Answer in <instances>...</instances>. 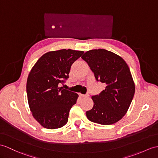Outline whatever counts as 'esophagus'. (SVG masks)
<instances>
[{
	"instance_id": "esophagus-1",
	"label": "esophagus",
	"mask_w": 158,
	"mask_h": 158,
	"mask_svg": "<svg viewBox=\"0 0 158 158\" xmlns=\"http://www.w3.org/2000/svg\"><path fill=\"white\" fill-rule=\"evenodd\" d=\"M80 96H81V97H83V98H88L89 96V94H85V95L80 94Z\"/></svg>"
}]
</instances>
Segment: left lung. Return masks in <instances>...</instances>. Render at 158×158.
I'll list each match as a JSON object with an SVG mask.
<instances>
[{
  "instance_id": "1",
  "label": "left lung",
  "mask_w": 158,
  "mask_h": 158,
  "mask_svg": "<svg viewBox=\"0 0 158 158\" xmlns=\"http://www.w3.org/2000/svg\"><path fill=\"white\" fill-rule=\"evenodd\" d=\"M81 58L96 81L106 85L100 94L91 97L94 106L86 112L87 118L104 125L117 123L126 114L135 94L129 67L122 57L104 49L89 50Z\"/></svg>"
}]
</instances>
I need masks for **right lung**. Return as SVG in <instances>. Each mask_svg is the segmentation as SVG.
Instances as JSON below:
<instances>
[{
  "instance_id": "1",
  "label": "right lung",
  "mask_w": 158,
  "mask_h": 158,
  "mask_svg": "<svg viewBox=\"0 0 158 158\" xmlns=\"http://www.w3.org/2000/svg\"><path fill=\"white\" fill-rule=\"evenodd\" d=\"M83 53L71 49L50 51L39 58L29 73L26 86L29 108L46 129H58L68 122L79 95L58 85L69 78L71 65Z\"/></svg>"
}]
</instances>
